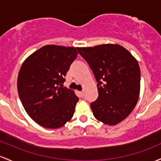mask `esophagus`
<instances>
[{
	"mask_svg": "<svg viewBox=\"0 0 161 161\" xmlns=\"http://www.w3.org/2000/svg\"><path fill=\"white\" fill-rule=\"evenodd\" d=\"M79 95H80V96L82 97V98H83V97L85 96V93H84V92L82 91V92H79Z\"/></svg>",
	"mask_w": 161,
	"mask_h": 161,
	"instance_id": "1",
	"label": "esophagus"
}]
</instances>
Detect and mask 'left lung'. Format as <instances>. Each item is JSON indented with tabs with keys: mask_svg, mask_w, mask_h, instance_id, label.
Wrapping results in <instances>:
<instances>
[{
	"mask_svg": "<svg viewBox=\"0 0 161 161\" xmlns=\"http://www.w3.org/2000/svg\"><path fill=\"white\" fill-rule=\"evenodd\" d=\"M77 49L97 82L98 98L90 105L95 118L105 125H117L129 115L138 100V63L126 49L116 44Z\"/></svg>",
	"mask_w": 161,
	"mask_h": 161,
	"instance_id": "obj_1",
	"label": "left lung"
}]
</instances>
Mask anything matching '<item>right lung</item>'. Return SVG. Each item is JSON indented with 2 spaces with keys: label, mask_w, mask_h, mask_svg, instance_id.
<instances>
[{
  "label": "right lung",
  "mask_w": 161,
  "mask_h": 161,
  "mask_svg": "<svg viewBox=\"0 0 161 161\" xmlns=\"http://www.w3.org/2000/svg\"><path fill=\"white\" fill-rule=\"evenodd\" d=\"M77 48L44 46L23 63L17 91L26 113L46 128H59L72 118L79 98L63 86Z\"/></svg>",
  "instance_id": "right-lung-1"
}]
</instances>
